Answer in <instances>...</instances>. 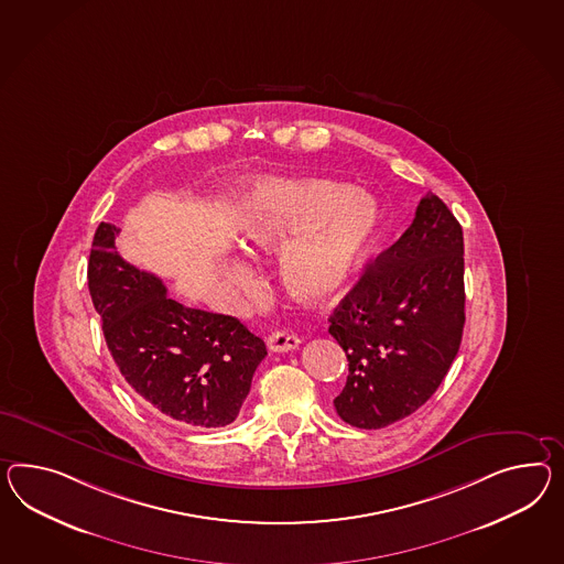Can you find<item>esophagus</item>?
<instances>
[{
  "label": "esophagus",
  "mask_w": 564,
  "mask_h": 564,
  "mask_svg": "<svg viewBox=\"0 0 564 564\" xmlns=\"http://www.w3.org/2000/svg\"><path fill=\"white\" fill-rule=\"evenodd\" d=\"M301 346V337L290 332H275L268 337L270 351H290Z\"/></svg>",
  "instance_id": "obj_1"
}]
</instances>
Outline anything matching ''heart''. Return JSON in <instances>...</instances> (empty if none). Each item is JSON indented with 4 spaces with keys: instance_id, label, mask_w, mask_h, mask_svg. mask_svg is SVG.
<instances>
[{
    "instance_id": "heart-1",
    "label": "heart",
    "mask_w": 564,
    "mask_h": 564,
    "mask_svg": "<svg viewBox=\"0 0 564 564\" xmlns=\"http://www.w3.org/2000/svg\"><path fill=\"white\" fill-rule=\"evenodd\" d=\"M380 223L375 198L323 180H251L237 196V227L256 251H282L280 275L294 301L325 304L346 290ZM231 294L251 286L246 261L223 263Z\"/></svg>"
}]
</instances>
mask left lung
Here are the masks:
<instances>
[{"label": "left lung", "mask_w": 564, "mask_h": 564, "mask_svg": "<svg viewBox=\"0 0 564 564\" xmlns=\"http://www.w3.org/2000/svg\"><path fill=\"white\" fill-rule=\"evenodd\" d=\"M464 299L463 227L427 194L403 237L366 265L329 317L349 361L337 415L380 430L427 403L460 349Z\"/></svg>", "instance_id": "obj_1"}]
</instances>
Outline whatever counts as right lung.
I'll use <instances>...</instances> for the list:
<instances>
[{
  "instance_id": "right-lung-1",
  "label": "right lung",
  "mask_w": 564,
  "mask_h": 564,
  "mask_svg": "<svg viewBox=\"0 0 564 564\" xmlns=\"http://www.w3.org/2000/svg\"><path fill=\"white\" fill-rule=\"evenodd\" d=\"M118 229L94 235L87 286L116 366L143 403L192 427H223L239 415L265 344L239 318L189 308L160 278L116 251Z\"/></svg>"
}]
</instances>
